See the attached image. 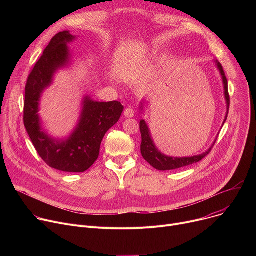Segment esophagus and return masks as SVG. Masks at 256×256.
Instances as JSON below:
<instances>
[{
    "label": "esophagus",
    "instance_id": "esophagus-1",
    "mask_svg": "<svg viewBox=\"0 0 256 256\" xmlns=\"http://www.w3.org/2000/svg\"><path fill=\"white\" fill-rule=\"evenodd\" d=\"M134 109L132 108H126V110H124V116L126 118H134Z\"/></svg>",
    "mask_w": 256,
    "mask_h": 256
}]
</instances>
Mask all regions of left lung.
Instances as JSON below:
<instances>
[{"label": "left lung", "instance_id": "left-lung-1", "mask_svg": "<svg viewBox=\"0 0 256 256\" xmlns=\"http://www.w3.org/2000/svg\"><path fill=\"white\" fill-rule=\"evenodd\" d=\"M218 72L222 76V80H223V85H224V95H225V99H226V103H227V114H226V118L224 120L223 124H225L227 116H228V112H229V106H230V96H229V92H228V81L225 75V72L223 70L222 64L218 62V60L214 62ZM140 109L142 110V103L140 104ZM140 134H142V144H140V153L142 158L147 161L152 167H154L157 170L160 171H166V170H174V169H179V168H184L186 167L188 165L194 164L200 162V160H202L206 155L210 154L214 144H212V147L206 150L204 153L196 155V156H192V157H170V156H166L163 153H161L157 147L155 146L153 138L151 136L150 134V130L148 124H146V122L144 120H142L140 122Z\"/></svg>", "mask_w": 256, "mask_h": 256}]
</instances>
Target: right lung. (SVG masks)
<instances>
[{
	"label": "right lung",
	"mask_w": 256,
	"mask_h": 256,
	"mask_svg": "<svg viewBox=\"0 0 256 256\" xmlns=\"http://www.w3.org/2000/svg\"><path fill=\"white\" fill-rule=\"evenodd\" d=\"M74 40L68 31L56 34L35 64L25 87L23 120L29 138L42 159L64 172H84L94 164L105 134L124 112L118 101L98 102L86 96L79 122L66 138L56 140L44 130L38 114L42 94L52 85L54 72L68 64V44Z\"/></svg>",
	"instance_id": "1"
}]
</instances>
